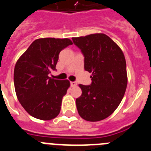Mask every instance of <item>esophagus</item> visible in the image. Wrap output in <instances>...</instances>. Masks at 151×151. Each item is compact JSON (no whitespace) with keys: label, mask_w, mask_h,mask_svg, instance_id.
Here are the masks:
<instances>
[{"label":"esophagus","mask_w":151,"mask_h":151,"mask_svg":"<svg viewBox=\"0 0 151 151\" xmlns=\"http://www.w3.org/2000/svg\"><path fill=\"white\" fill-rule=\"evenodd\" d=\"M70 85H71L72 87H76L77 85V83L76 82H70Z\"/></svg>","instance_id":"esophagus-1"}]
</instances>
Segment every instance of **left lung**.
<instances>
[{
  "label": "left lung",
  "instance_id": "obj_1",
  "mask_svg": "<svg viewBox=\"0 0 151 151\" xmlns=\"http://www.w3.org/2000/svg\"><path fill=\"white\" fill-rule=\"evenodd\" d=\"M85 57V69L91 73V85L78 86L82 95L76 99L79 116L97 122L116 110L128 83L126 62L121 48L106 35L95 33L73 38Z\"/></svg>",
  "mask_w": 151,
  "mask_h": 151
}]
</instances>
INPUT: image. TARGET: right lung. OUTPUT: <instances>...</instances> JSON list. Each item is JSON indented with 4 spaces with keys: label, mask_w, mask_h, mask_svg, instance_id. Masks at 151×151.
Wrapping results in <instances>:
<instances>
[{
    "label": "right lung",
    "mask_w": 151,
    "mask_h": 151,
    "mask_svg": "<svg viewBox=\"0 0 151 151\" xmlns=\"http://www.w3.org/2000/svg\"><path fill=\"white\" fill-rule=\"evenodd\" d=\"M70 45L69 38H38L17 61L13 74L16 94L32 116L51 120L59 115L70 82L53 79L48 74L56 69L60 52Z\"/></svg>",
    "instance_id": "obj_1"
}]
</instances>
